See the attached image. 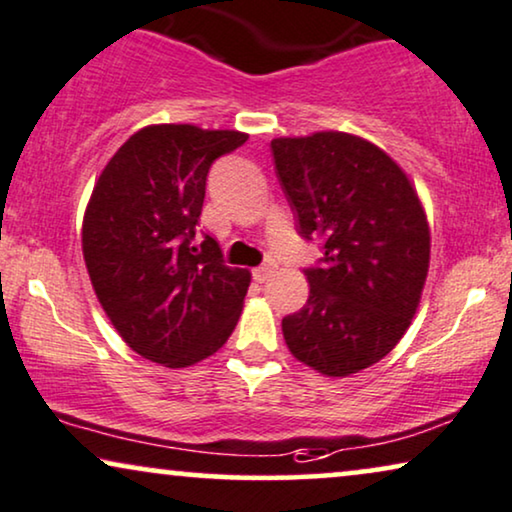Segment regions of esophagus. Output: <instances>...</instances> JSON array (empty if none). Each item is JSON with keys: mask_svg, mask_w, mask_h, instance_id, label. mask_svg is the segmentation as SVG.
I'll list each match as a JSON object with an SVG mask.
<instances>
[{"mask_svg": "<svg viewBox=\"0 0 512 512\" xmlns=\"http://www.w3.org/2000/svg\"><path fill=\"white\" fill-rule=\"evenodd\" d=\"M272 272H275V263L268 261V263H263V265H258V268H254V272H251V275H254L256 282L263 284L272 275Z\"/></svg>", "mask_w": 512, "mask_h": 512, "instance_id": "34e87169", "label": "esophagus"}]
</instances>
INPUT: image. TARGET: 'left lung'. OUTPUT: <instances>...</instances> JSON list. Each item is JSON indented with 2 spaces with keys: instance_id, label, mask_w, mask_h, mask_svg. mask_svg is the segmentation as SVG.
Masks as SVG:
<instances>
[{
  "instance_id": "8db88e82",
  "label": "left lung",
  "mask_w": 512,
  "mask_h": 512,
  "mask_svg": "<svg viewBox=\"0 0 512 512\" xmlns=\"http://www.w3.org/2000/svg\"><path fill=\"white\" fill-rule=\"evenodd\" d=\"M303 240L322 242L308 303L282 320L291 355L348 376L395 348L426 284L430 232L404 171L362 138L322 131L270 143Z\"/></svg>"
}]
</instances>
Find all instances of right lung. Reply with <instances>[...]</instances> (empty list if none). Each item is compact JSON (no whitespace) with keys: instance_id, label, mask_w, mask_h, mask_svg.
I'll use <instances>...</instances> for the list:
<instances>
[{"instance_id":"add662e5","label":"right lung","mask_w":512,"mask_h":512,"mask_svg":"<svg viewBox=\"0 0 512 512\" xmlns=\"http://www.w3.org/2000/svg\"><path fill=\"white\" fill-rule=\"evenodd\" d=\"M240 131L157 124L136 131L98 178L82 249L105 315L138 355L190 367L235 329L249 272L225 265L214 237L195 242L211 164Z\"/></svg>"}]
</instances>
